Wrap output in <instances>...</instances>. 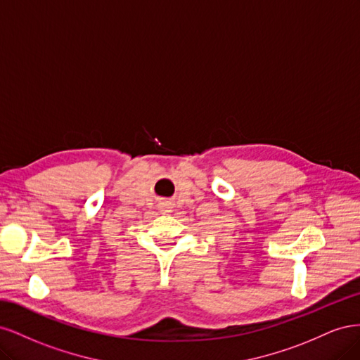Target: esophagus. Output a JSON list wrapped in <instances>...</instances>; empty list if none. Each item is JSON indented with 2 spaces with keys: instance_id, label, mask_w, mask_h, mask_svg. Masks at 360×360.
Here are the masks:
<instances>
[{
  "instance_id": "1",
  "label": "esophagus",
  "mask_w": 360,
  "mask_h": 360,
  "mask_svg": "<svg viewBox=\"0 0 360 360\" xmlns=\"http://www.w3.org/2000/svg\"><path fill=\"white\" fill-rule=\"evenodd\" d=\"M162 210L165 212V213H168V212H171V207L168 205V204H163V207H162Z\"/></svg>"
}]
</instances>
